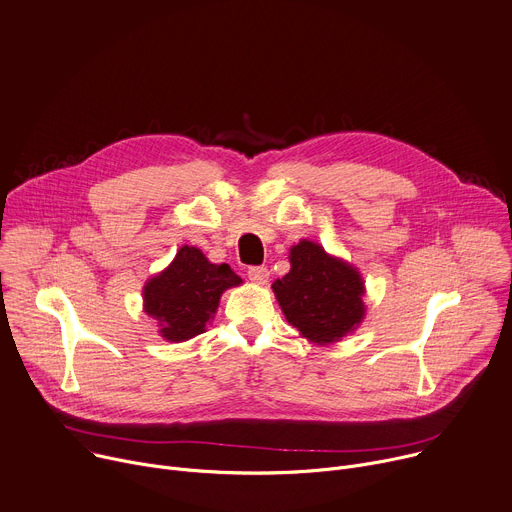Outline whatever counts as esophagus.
I'll return each mask as SVG.
<instances>
[{
  "label": "esophagus",
  "instance_id": "esophagus-1",
  "mask_svg": "<svg viewBox=\"0 0 512 512\" xmlns=\"http://www.w3.org/2000/svg\"><path fill=\"white\" fill-rule=\"evenodd\" d=\"M247 275H249V280H251L253 284L263 286V284H267V280H269V269H267V267H251V269L247 271Z\"/></svg>",
  "mask_w": 512,
  "mask_h": 512
}]
</instances>
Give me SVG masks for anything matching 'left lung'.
Returning <instances> with one entry per match:
<instances>
[{
  "mask_svg": "<svg viewBox=\"0 0 512 512\" xmlns=\"http://www.w3.org/2000/svg\"><path fill=\"white\" fill-rule=\"evenodd\" d=\"M286 320L314 345H333L365 318V282L357 267L302 239L290 249V271L271 284Z\"/></svg>",
  "mask_w": 512,
  "mask_h": 512,
  "instance_id": "left-lung-1",
  "label": "left lung"
}]
</instances>
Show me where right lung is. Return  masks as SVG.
<instances>
[{
	"mask_svg": "<svg viewBox=\"0 0 512 512\" xmlns=\"http://www.w3.org/2000/svg\"><path fill=\"white\" fill-rule=\"evenodd\" d=\"M241 284L226 263H212L198 247L183 245L163 271L147 280L143 310L157 320L165 341L183 343L206 331L220 296Z\"/></svg>",
	"mask_w": 512,
	"mask_h": 512,
	"instance_id": "right-lung-1",
	"label": "right lung"
}]
</instances>
